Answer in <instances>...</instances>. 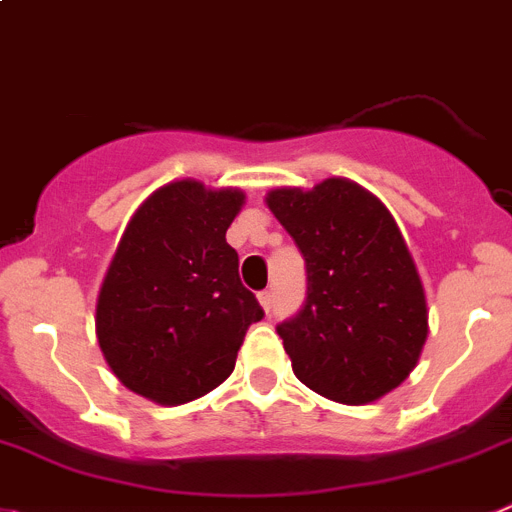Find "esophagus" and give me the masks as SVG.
Segmentation results:
<instances>
[{"mask_svg": "<svg viewBox=\"0 0 512 512\" xmlns=\"http://www.w3.org/2000/svg\"><path fill=\"white\" fill-rule=\"evenodd\" d=\"M259 304L264 307V312H271V304H274V299H271L269 289H266V292H259Z\"/></svg>", "mask_w": 512, "mask_h": 512, "instance_id": "esophagus-1", "label": "esophagus"}]
</instances>
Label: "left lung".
<instances>
[{
	"label": "left lung",
	"mask_w": 512,
	"mask_h": 512,
	"mask_svg": "<svg viewBox=\"0 0 512 512\" xmlns=\"http://www.w3.org/2000/svg\"><path fill=\"white\" fill-rule=\"evenodd\" d=\"M266 205L307 264V302L276 327L294 375L345 406L401 386L424 350L429 309L391 210L345 177L274 187Z\"/></svg>",
	"instance_id": "1"
}]
</instances>
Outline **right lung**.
Returning <instances> with one entry per match:
<instances>
[{"label":"right lung","mask_w":512,"mask_h":512,"mask_svg":"<svg viewBox=\"0 0 512 512\" xmlns=\"http://www.w3.org/2000/svg\"><path fill=\"white\" fill-rule=\"evenodd\" d=\"M243 203L238 187L175 180L126 223L96 299V337L137 396L180 406L236 368L246 330L264 317L225 243Z\"/></svg>","instance_id":"obj_1"}]
</instances>
